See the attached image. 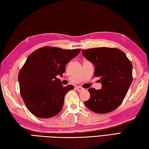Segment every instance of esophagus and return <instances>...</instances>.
<instances>
[{
	"instance_id": "obj_1",
	"label": "esophagus",
	"mask_w": 149,
	"mask_h": 149,
	"mask_svg": "<svg viewBox=\"0 0 149 149\" xmlns=\"http://www.w3.org/2000/svg\"><path fill=\"white\" fill-rule=\"evenodd\" d=\"M76 89H77V90L78 91H83L84 89L83 88H82V87H80V86H77V87H76Z\"/></svg>"
}]
</instances>
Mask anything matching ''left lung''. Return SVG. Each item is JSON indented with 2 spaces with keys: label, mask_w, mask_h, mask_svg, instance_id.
I'll return each instance as SVG.
<instances>
[{
  "label": "left lung",
  "mask_w": 149,
  "mask_h": 149,
  "mask_svg": "<svg viewBox=\"0 0 149 149\" xmlns=\"http://www.w3.org/2000/svg\"><path fill=\"white\" fill-rule=\"evenodd\" d=\"M82 54L95 65L94 77H99L102 88H89L90 98L84 104L97 113H106L118 108L133 80L132 64L117 48L99 47L82 50Z\"/></svg>",
  "instance_id": "1"
}]
</instances>
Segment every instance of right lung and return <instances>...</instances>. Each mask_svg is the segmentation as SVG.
Returning a JSON list of instances; mask_svg holds the SVG:
<instances>
[{
  "label": "right lung",
  "mask_w": 149,
  "mask_h": 149,
  "mask_svg": "<svg viewBox=\"0 0 149 149\" xmlns=\"http://www.w3.org/2000/svg\"><path fill=\"white\" fill-rule=\"evenodd\" d=\"M81 49L43 47L29 55L18 74L20 94L26 108L42 119L54 117L63 108L67 92L73 86L63 87L57 76Z\"/></svg>",
  "instance_id": "obj_1"
}]
</instances>
